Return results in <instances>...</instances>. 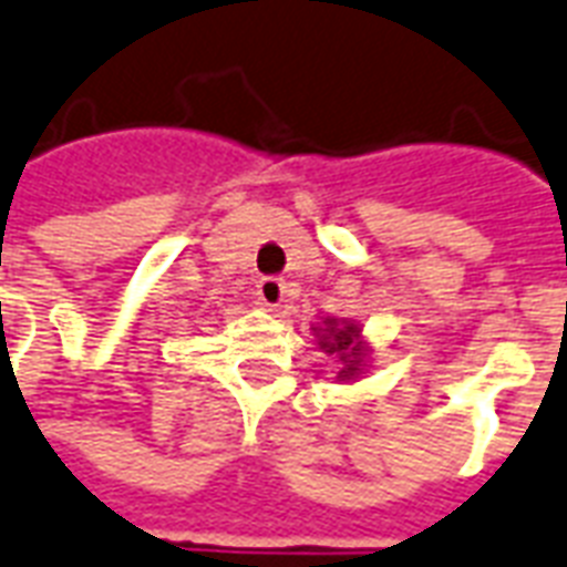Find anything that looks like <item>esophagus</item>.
I'll return each instance as SVG.
<instances>
[{
    "label": "esophagus",
    "mask_w": 567,
    "mask_h": 567,
    "mask_svg": "<svg viewBox=\"0 0 567 567\" xmlns=\"http://www.w3.org/2000/svg\"><path fill=\"white\" fill-rule=\"evenodd\" d=\"M257 298L266 307H280V301L287 298V280L260 278L257 280Z\"/></svg>",
    "instance_id": "34e87169"
}]
</instances>
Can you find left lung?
<instances>
[{"label":"left lung","instance_id":"1","mask_svg":"<svg viewBox=\"0 0 567 567\" xmlns=\"http://www.w3.org/2000/svg\"><path fill=\"white\" fill-rule=\"evenodd\" d=\"M319 333V346L328 354H340L343 370L340 379H352L361 370L363 361V343H361V328L354 322H337V319H324L322 328H313Z\"/></svg>","mask_w":567,"mask_h":567}]
</instances>
